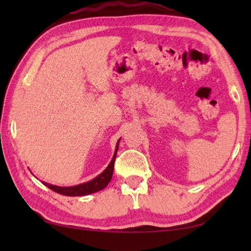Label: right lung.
I'll return each instance as SVG.
<instances>
[{
	"instance_id": "add662e5",
	"label": "right lung",
	"mask_w": 251,
	"mask_h": 251,
	"mask_svg": "<svg viewBox=\"0 0 251 251\" xmlns=\"http://www.w3.org/2000/svg\"><path fill=\"white\" fill-rule=\"evenodd\" d=\"M117 148H118V144H117ZM117 148H116L115 154H114L113 159L109 163L107 168H106L100 176H97L96 178H94V179L91 181L84 182V184L73 186V187H58V186L46 184V182H43V184L48 186L50 189H52V190H54V192H56L61 195H65V196H85V195H90V194L99 192V190L104 189L105 187L108 185L110 179H112L113 171H114V163H115Z\"/></svg>"
}]
</instances>
